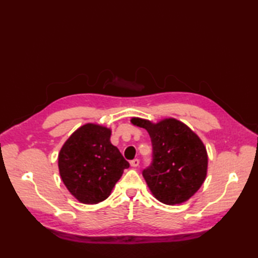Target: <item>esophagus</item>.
Returning a JSON list of instances; mask_svg holds the SVG:
<instances>
[{"label":"esophagus","instance_id":"esophagus-1","mask_svg":"<svg viewBox=\"0 0 258 258\" xmlns=\"http://www.w3.org/2000/svg\"><path fill=\"white\" fill-rule=\"evenodd\" d=\"M130 164H131V166H133V167H138V166L140 165V160H138V158H134L133 161H131V162H130Z\"/></svg>","mask_w":258,"mask_h":258}]
</instances>
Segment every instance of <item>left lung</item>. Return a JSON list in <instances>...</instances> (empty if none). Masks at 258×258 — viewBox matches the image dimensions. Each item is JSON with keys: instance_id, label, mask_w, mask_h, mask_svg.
<instances>
[{"instance_id": "8db88e82", "label": "left lung", "mask_w": 258, "mask_h": 258, "mask_svg": "<svg viewBox=\"0 0 258 258\" xmlns=\"http://www.w3.org/2000/svg\"><path fill=\"white\" fill-rule=\"evenodd\" d=\"M131 123L145 128L151 136L153 163L143 176L153 196L166 205L188 201L207 174V151L199 135L173 117L157 123L132 117Z\"/></svg>"}]
</instances>
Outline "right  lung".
<instances>
[{
    "mask_svg": "<svg viewBox=\"0 0 258 258\" xmlns=\"http://www.w3.org/2000/svg\"><path fill=\"white\" fill-rule=\"evenodd\" d=\"M111 128L100 124L82 125L58 153V171L64 185L79 202L97 204L111 195L125 168L130 167L111 143Z\"/></svg>",
    "mask_w": 258,
    "mask_h": 258,
    "instance_id": "obj_1",
    "label": "right lung"
}]
</instances>
